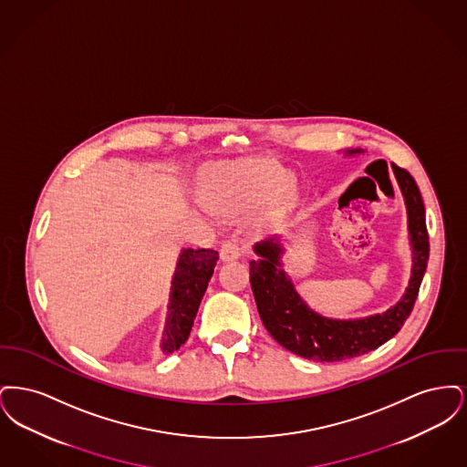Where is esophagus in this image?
I'll list each match as a JSON object with an SVG mask.
<instances>
[{
  "label": "esophagus",
  "instance_id": "obj_1",
  "mask_svg": "<svg viewBox=\"0 0 467 467\" xmlns=\"http://www.w3.org/2000/svg\"><path fill=\"white\" fill-rule=\"evenodd\" d=\"M242 255H244V248H242V244H238V242H234V240H227V242H223V246H221V259H223V263L236 261V259H240Z\"/></svg>",
  "mask_w": 467,
  "mask_h": 467
}]
</instances>
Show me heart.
I'll return each mask as SVG.
<instances>
[{
  "instance_id": "heart-1",
  "label": "heart",
  "mask_w": 467,
  "mask_h": 467,
  "mask_svg": "<svg viewBox=\"0 0 467 467\" xmlns=\"http://www.w3.org/2000/svg\"><path fill=\"white\" fill-rule=\"evenodd\" d=\"M201 191L208 206L225 215L240 213L263 202L261 225L284 221L297 202L289 170L266 157H248L212 166L202 177Z\"/></svg>"
}]
</instances>
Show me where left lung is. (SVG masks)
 I'll list each match as a JSON object with an SVG mask.
<instances>
[{"instance_id": "1", "label": "left lung", "mask_w": 467, "mask_h": 467, "mask_svg": "<svg viewBox=\"0 0 467 467\" xmlns=\"http://www.w3.org/2000/svg\"><path fill=\"white\" fill-rule=\"evenodd\" d=\"M360 152V149H350L347 156ZM392 170L408 212L413 265L406 292L389 310L350 320L322 317L301 299L289 275L282 269L280 255L284 246L278 238H269L254 246L259 259L250 263V284L257 310L267 333L292 354L315 362H337L364 356L400 333L413 310L429 259L425 208L413 177L396 164H392Z\"/></svg>"}]
</instances>
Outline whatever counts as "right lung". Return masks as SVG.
Returning a JSON list of instances; mask_svg holds the SVG:
<instances>
[{
    "label": "right lung",
    "instance_id": "obj_1",
    "mask_svg": "<svg viewBox=\"0 0 467 467\" xmlns=\"http://www.w3.org/2000/svg\"><path fill=\"white\" fill-rule=\"evenodd\" d=\"M217 261L219 252L212 248H183L180 252L161 339L164 354H173L187 341Z\"/></svg>",
    "mask_w": 467,
    "mask_h": 467
}]
</instances>
